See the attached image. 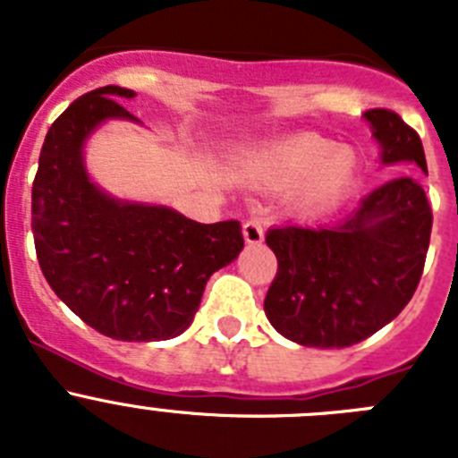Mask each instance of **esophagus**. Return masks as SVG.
Returning a JSON list of instances; mask_svg holds the SVG:
<instances>
[{
	"label": "esophagus",
	"mask_w": 458,
	"mask_h": 458,
	"mask_svg": "<svg viewBox=\"0 0 458 458\" xmlns=\"http://www.w3.org/2000/svg\"><path fill=\"white\" fill-rule=\"evenodd\" d=\"M242 238H245V242H250V245L264 242V225H261L259 217H250V220L242 225Z\"/></svg>",
	"instance_id": "obj_1"
}]
</instances>
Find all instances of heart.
Segmentation results:
<instances>
[{
	"label": "heart",
	"mask_w": 458,
	"mask_h": 458,
	"mask_svg": "<svg viewBox=\"0 0 458 458\" xmlns=\"http://www.w3.org/2000/svg\"><path fill=\"white\" fill-rule=\"evenodd\" d=\"M353 153L318 135H298L238 160L233 172L259 190H284L286 204L311 213L335 199L353 179Z\"/></svg>",
	"instance_id": "obj_1"
}]
</instances>
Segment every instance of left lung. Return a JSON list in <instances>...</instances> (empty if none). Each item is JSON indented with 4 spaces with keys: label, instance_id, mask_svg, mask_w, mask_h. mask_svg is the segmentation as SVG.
I'll return each mask as SVG.
<instances>
[{
    "label": "left lung",
    "instance_id": "obj_1",
    "mask_svg": "<svg viewBox=\"0 0 458 458\" xmlns=\"http://www.w3.org/2000/svg\"><path fill=\"white\" fill-rule=\"evenodd\" d=\"M380 163H415L427 172L422 141L390 109L365 112ZM431 206L411 176L387 181L349 217L321 226H279L266 233L277 275L266 317L301 346L346 349L408 305L420 284L431 238Z\"/></svg>",
    "mask_w": 458,
    "mask_h": 458
}]
</instances>
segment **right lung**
Returning a JSON list of instances; mask_svg holds the SVG:
<instances>
[{"label": "right lung", "instance_id": "obj_1", "mask_svg": "<svg viewBox=\"0 0 458 458\" xmlns=\"http://www.w3.org/2000/svg\"><path fill=\"white\" fill-rule=\"evenodd\" d=\"M135 91L84 93L47 131L31 188V232L47 284L87 326L121 342L181 335L206 282L241 254V222L199 225L167 206L121 201L89 179L84 144Z\"/></svg>", "mask_w": 458, "mask_h": 458}]
</instances>
